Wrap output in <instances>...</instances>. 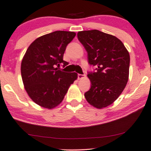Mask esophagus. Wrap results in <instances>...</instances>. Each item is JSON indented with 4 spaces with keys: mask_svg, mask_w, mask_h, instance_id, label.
<instances>
[{
    "mask_svg": "<svg viewBox=\"0 0 151 151\" xmlns=\"http://www.w3.org/2000/svg\"><path fill=\"white\" fill-rule=\"evenodd\" d=\"M85 75H81V74H78V79H82V78H85Z\"/></svg>",
    "mask_w": 151,
    "mask_h": 151,
    "instance_id": "1",
    "label": "esophagus"
}]
</instances>
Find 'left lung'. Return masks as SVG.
Segmentation results:
<instances>
[{
    "instance_id": "obj_1",
    "label": "left lung",
    "mask_w": 151,
    "mask_h": 151,
    "mask_svg": "<svg viewBox=\"0 0 151 151\" xmlns=\"http://www.w3.org/2000/svg\"><path fill=\"white\" fill-rule=\"evenodd\" d=\"M77 37L88 53L89 64L97 66L96 72L87 75L91 85L85 98L89 104L102 109L112 104L127 85L129 52L118 38L100 30L81 31Z\"/></svg>"
}]
</instances>
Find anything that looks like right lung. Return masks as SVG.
<instances>
[{
	"label": "right lung",
	"instance_id": "1",
	"mask_svg": "<svg viewBox=\"0 0 151 151\" xmlns=\"http://www.w3.org/2000/svg\"><path fill=\"white\" fill-rule=\"evenodd\" d=\"M76 36L68 31H55L41 36L30 44L21 64L24 88L33 102L52 109L62 102L76 73H64L58 68L68 63L63 60L67 45Z\"/></svg>",
	"mask_w": 151,
	"mask_h": 151
}]
</instances>
